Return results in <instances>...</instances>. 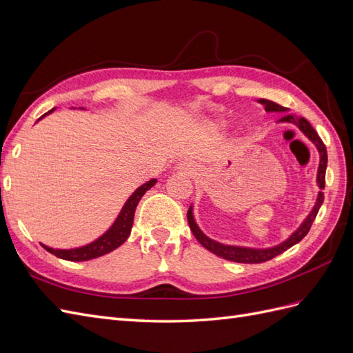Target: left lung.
I'll use <instances>...</instances> for the list:
<instances>
[{"label":"left lung","instance_id":"obj_1","mask_svg":"<svg viewBox=\"0 0 353 353\" xmlns=\"http://www.w3.org/2000/svg\"><path fill=\"white\" fill-rule=\"evenodd\" d=\"M259 104H263L265 112H271V113H285L282 117H280L279 122H288V123H294L296 125L300 131L309 139L316 149L319 152V167H318V176H316V182H318V186L321 191L318 192V198H316V203L313 205L312 212L309 213V216L303 221V223L300 225V228L296 231H294L289 239H286L283 243H280L277 246L273 248H267V249H254V248H241V246H231V245H222L219 241H214L212 239H209L205 234L198 228V225L194 219V213H192V205L189 207L188 210V223L189 228H191L192 234L195 236V239L201 243V245L210 250L212 254L218 255L223 259L232 261V263H243V264H259V263H265V261L273 259L274 256L283 254V252L289 248H292L294 245H296L298 241H301L307 232L310 231L312 223L318 214L321 205L323 203V192L322 189L325 188V171H327V164H328V155H327V148H325L323 141L321 140V137L318 135V132L314 131L313 126L310 125V122L304 119V117H298L294 114L286 113L288 108L279 105L277 103L270 101V99H264L261 98L258 99Z\"/></svg>","mask_w":353,"mask_h":353}]
</instances>
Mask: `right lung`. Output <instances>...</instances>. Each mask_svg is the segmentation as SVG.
I'll list each match as a JSON object with an SVG mask.
<instances>
[{"label":"right lung","instance_id":"obj_1","mask_svg":"<svg viewBox=\"0 0 353 353\" xmlns=\"http://www.w3.org/2000/svg\"><path fill=\"white\" fill-rule=\"evenodd\" d=\"M53 110H55V108H52V110H49L48 113H44L40 119H43L44 116H48ZM155 183H157V179H152V180H149V182H146L140 188L135 189L134 194L123 204L121 213L117 214V218L113 222L112 227L108 228L101 237H98L95 241L89 243V245L82 246V248H76V249H53L46 245H41V246L55 256H58L61 259H65V261H74V263L103 256V255L108 254V252L117 249L121 245H123L126 239L130 237L132 222H134V213H135V209H137L139 201L141 200V196L146 194V191H149V189Z\"/></svg>","mask_w":353,"mask_h":353}]
</instances>
